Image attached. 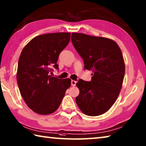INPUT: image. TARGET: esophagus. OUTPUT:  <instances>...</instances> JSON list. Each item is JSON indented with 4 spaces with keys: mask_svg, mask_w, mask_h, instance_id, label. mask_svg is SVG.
<instances>
[{
    "mask_svg": "<svg viewBox=\"0 0 146 146\" xmlns=\"http://www.w3.org/2000/svg\"><path fill=\"white\" fill-rule=\"evenodd\" d=\"M71 86H75V85H76V81L72 80L71 81Z\"/></svg>",
    "mask_w": 146,
    "mask_h": 146,
    "instance_id": "esophagus-1",
    "label": "esophagus"
}]
</instances>
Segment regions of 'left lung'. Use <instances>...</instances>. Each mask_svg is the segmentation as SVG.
I'll return each instance as SVG.
<instances>
[{
	"instance_id": "left-lung-1",
	"label": "left lung",
	"mask_w": 146,
	"mask_h": 146,
	"mask_svg": "<svg viewBox=\"0 0 146 146\" xmlns=\"http://www.w3.org/2000/svg\"><path fill=\"white\" fill-rule=\"evenodd\" d=\"M71 41L84 60V68L93 73L91 81L80 79L76 84L80 90L76 104L87 115H102L120 93L125 73L121 50L112 39L82 33H72Z\"/></svg>"
}]
</instances>
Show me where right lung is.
Wrapping results in <instances>:
<instances>
[{"label": "right lung", "instance_id": "1", "mask_svg": "<svg viewBox=\"0 0 146 146\" xmlns=\"http://www.w3.org/2000/svg\"><path fill=\"white\" fill-rule=\"evenodd\" d=\"M71 34H42L23 48L18 60L17 82L21 96L28 107L41 115L57 110L71 86L70 78L59 79L52 75L60 53L68 45Z\"/></svg>", "mask_w": 146, "mask_h": 146}]
</instances>
